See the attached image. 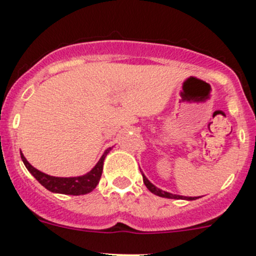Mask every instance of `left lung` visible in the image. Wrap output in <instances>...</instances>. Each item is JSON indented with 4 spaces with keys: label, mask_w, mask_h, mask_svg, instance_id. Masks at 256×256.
Instances as JSON below:
<instances>
[{
    "label": "left lung",
    "mask_w": 256,
    "mask_h": 256,
    "mask_svg": "<svg viewBox=\"0 0 256 256\" xmlns=\"http://www.w3.org/2000/svg\"><path fill=\"white\" fill-rule=\"evenodd\" d=\"M142 173V172H141ZM142 178H144V185L147 186V189L150 190V192L154 194V195L157 196H160V198H182V200H196L198 198H190V196H180V195H176V194H170V192H164V190H160L158 189L157 186H154V185L152 184V182H150L148 179H147L146 176H144V174L142 173Z\"/></svg>",
    "instance_id": "obj_1"
}]
</instances>
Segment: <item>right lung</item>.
Returning <instances> with one entry per match:
<instances>
[{"label":"right lung","instance_id":"right-lung-1","mask_svg":"<svg viewBox=\"0 0 256 256\" xmlns=\"http://www.w3.org/2000/svg\"><path fill=\"white\" fill-rule=\"evenodd\" d=\"M110 150L112 148H108L106 152H104V154L102 156V158L98 160V163L94 166L92 170L88 172L84 176L72 178L48 176V174L42 173V172L34 168V166L26 160L23 153H20V157L24 166H26V168L30 172L32 176L36 178L42 186L46 188L49 192L56 194H64V195H84V194L93 192V190L96 189V185H98L102 176V172H103L104 160H106V154L109 153Z\"/></svg>","mask_w":256,"mask_h":256}]
</instances>
